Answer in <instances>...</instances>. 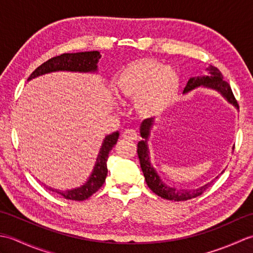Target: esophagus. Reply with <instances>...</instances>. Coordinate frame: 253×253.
<instances>
[{
    "instance_id": "34e87169",
    "label": "esophagus",
    "mask_w": 253,
    "mask_h": 253,
    "mask_svg": "<svg viewBox=\"0 0 253 253\" xmlns=\"http://www.w3.org/2000/svg\"><path fill=\"white\" fill-rule=\"evenodd\" d=\"M123 138L130 139V140H136V139L138 138L137 131L135 129H126L123 132Z\"/></svg>"
}]
</instances>
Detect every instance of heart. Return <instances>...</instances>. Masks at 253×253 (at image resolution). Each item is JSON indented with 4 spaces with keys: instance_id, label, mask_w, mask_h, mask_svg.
I'll list each match as a JSON object with an SVG mask.
<instances>
[{
    "instance_id": "b5f03b06",
    "label": "heart",
    "mask_w": 253,
    "mask_h": 253,
    "mask_svg": "<svg viewBox=\"0 0 253 253\" xmlns=\"http://www.w3.org/2000/svg\"><path fill=\"white\" fill-rule=\"evenodd\" d=\"M114 87L118 98L135 101L138 114L158 117L174 105L179 93L180 78L174 68L143 58L122 68Z\"/></svg>"
}]
</instances>
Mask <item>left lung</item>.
Here are the masks:
<instances>
[{"instance_id": "1", "label": "left lung", "mask_w": 253, "mask_h": 253, "mask_svg": "<svg viewBox=\"0 0 253 253\" xmlns=\"http://www.w3.org/2000/svg\"><path fill=\"white\" fill-rule=\"evenodd\" d=\"M206 71H207L206 75H203V76L191 77L189 80H188V83L184 89V92L182 93H188L189 91H192L193 89L199 88V87L209 88V89L215 90L216 92L221 94L229 104H232L236 107V109H238V103L233 94V91L230 89V85L223 80L222 73L219 72L216 67H214L212 65L207 67ZM153 124H154L153 118H148V120H144L141 123L140 136L142 137V140L138 142V150H137L142 173L148 187L155 193V195H158L159 197L163 199H166V200L185 201L202 195V193L210 187V185L212 184L213 180L208 182L206 185L197 188V189L189 190V189H177L175 187H169L160 178L157 170H155L153 165L151 164V162H150V152L148 148V140H149L150 133H151ZM223 171L221 174H223Z\"/></svg>"}]
</instances>
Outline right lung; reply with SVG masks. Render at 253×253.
Wrapping results in <instances>:
<instances>
[{"instance_id":"1","label":"right lung","mask_w":253,"mask_h":253,"mask_svg":"<svg viewBox=\"0 0 253 253\" xmlns=\"http://www.w3.org/2000/svg\"><path fill=\"white\" fill-rule=\"evenodd\" d=\"M100 58L101 54L99 51L64 53V54L60 56L50 58L49 61L44 62L42 65L35 69V72L29 76L28 82L34 78L42 76V75L55 72L96 73L98 72V63ZM118 137H120V132L118 131H114L111 135L105 136L100 148L98 158H96L92 173H91L88 180L84 185L68 190L55 189V188L47 187L45 184L43 186H45L46 189L57 193V195L67 199V200L83 201L88 199L94 192L98 191L101 186L104 184L107 175V158H109L110 151L116 144Z\"/></svg>"}]
</instances>
